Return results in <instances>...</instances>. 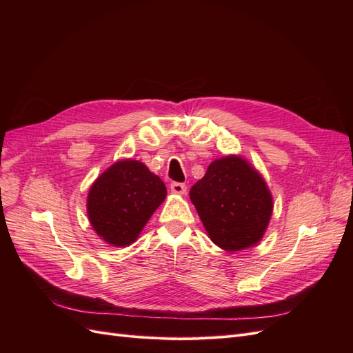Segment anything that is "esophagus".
I'll return each mask as SVG.
<instances>
[{
  "instance_id": "obj_1",
  "label": "esophagus",
  "mask_w": 353,
  "mask_h": 353,
  "mask_svg": "<svg viewBox=\"0 0 353 353\" xmlns=\"http://www.w3.org/2000/svg\"><path fill=\"white\" fill-rule=\"evenodd\" d=\"M170 191L175 194H185L187 193V185L184 183H172L170 184Z\"/></svg>"
}]
</instances>
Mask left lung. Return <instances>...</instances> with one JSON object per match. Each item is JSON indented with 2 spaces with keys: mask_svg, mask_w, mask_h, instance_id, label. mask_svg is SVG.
I'll use <instances>...</instances> for the list:
<instances>
[{
  "mask_svg": "<svg viewBox=\"0 0 353 353\" xmlns=\"http://www.w3.org/2000/svg\"><path fill=\"white\" fill-rule=\"evenodd\" d=\"M190 199L212 241L228 252L258 243L272 213L265 181L237 156L212 162L206 175L191 187Z\"/></svg>",
  "mask_w": 353,
  "mask_h": 353,
  "instance_id": "1",
  "label": "left lung"
}]
</instances>
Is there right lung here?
<instances>
[{
	"label": "right lung",
	"instance_id": "right-lung-1",
	"mask_svg": "<svg viewBox=\"0 0 353 353\" xmlns=\"http://www.w3.org/2000/svg\"><path fill=\"white\" fill-rule=\"evenodd\" d=\"M166 197L163 181L137 160H121L103 172L88 193L92 228L109 244L137 240L147 221Z\"/></svg>",
	"mask_w": 353,
	"mask_h": 353
}]
</instances>
